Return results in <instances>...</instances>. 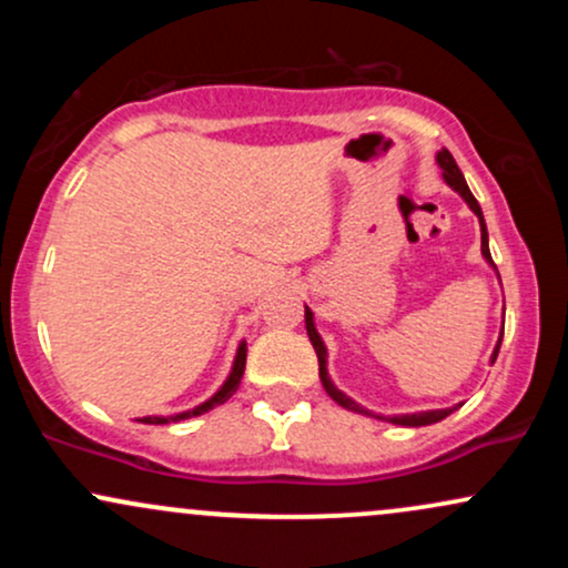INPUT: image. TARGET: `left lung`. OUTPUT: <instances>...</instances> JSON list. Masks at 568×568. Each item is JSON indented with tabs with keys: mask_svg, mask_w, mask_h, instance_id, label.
Listing matches in <instances>:
<instances>
[{
	"mask_svg": "<svg viewBox=\"0 0 568 568\" xmlns=\"http://www.w3.org/2000/svg\"><path fill=\"white\" fill-rule=\"evenodd\" d=\"M438 165L443 168V179H446V184L452 186L454 192H459V194H462V200H465L467 205H470V211L475 213V216H478V221H480V253H484V258H486V262L494 266V262H491V251H488V232H486L484 211H480L478 200L473 197L470 186H467L465 175H462L459 168H456V162H454L452 152H448V149H443V152H438ZM304 323H306V334H310V342H312V347H315V352H317V363H321V382H323L325 393H328L331 397H334V400L338 403V406H344V408H349V410H357V414H368V416H376V414H371V410H366V408H361V406H357V403L352 400V397L344 395L342 389H336V384L331 382V376H328V368H325V363H328V361H325V357H328V352H325V344H323V338H321V334H317V328H315V321H312V310H310V306H304ZM499 347H501V334H499V342H497V347H494L491 363L497 361V355H499ZM459 406H462V403H459ZM459 406H454V408H438V410H422V414H403V416H389V422H393V425H400V427H425V425H435V422L446 419V416L452 414V410L459 408ZM376 419H384V416H376Z\"/></svg>",
	"mask_w": 568,
	"mask_h": 568,
	"instance_id": "1",
	"label": "left lung"
}]
</instances>
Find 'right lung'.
I'll return each instance as SVG.
<instances>
[{
	"instance_id": "add662e5",
	"label": "right lung",
	"mask_w": 568,
	"mask_h": 568,
	"mask_svg": "<svg viewBox=\"0 0 568 568\" xmlns=\"http://www.w3.org/2000/svg\"><path fill=\"white\" fill-rule=\"evenodd\" d=\"M245 355H247V347H245V342H243L237 347V355H234L232 374L226 376V382L221 384V389L211 397V400H205V403H202V406L192 408V410H184V414H175V416H143V419H139V422H143V425H168V422H179V419H189V416H200V414H205V410H211L213 406H221V403H226L234 393H237L240 379H243Z\"/></svg>"
}]
</instances>
